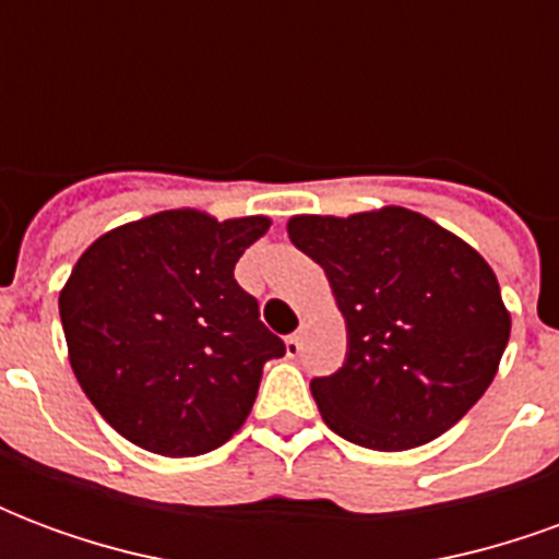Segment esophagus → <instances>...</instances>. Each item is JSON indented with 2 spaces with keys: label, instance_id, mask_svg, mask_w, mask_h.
<instances>
[{
  "label": "esophagus",
  "instance_id": "1",
  "mask_svg": "<svg viewBox=\"0 0 559 559\" xmlns=\"http://www.w3.org/2000/svg\"><path fill=\"white\" fill-rule=\"evenodd\" d=\"M302 338H305V326L296 329L290 338H287V356H299V350H302Z\"/></svg>",
  "mask_w": 559,
  "mask_h": 559
}]
</instances>
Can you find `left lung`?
Instances as JSON below:
<instances>
[{"mask_svg": "<svg viewBox=\"0 0 559 559\" xmlns=\"http://www.w3.org/2000/svg\"><path fill=\"white\" fill-rule=\"evenodd\" d=\"M290 242L323 266L347 326V359L311 380L329 428L404 452L449 431L500 368L512 317L485 257L404 206L293 215Z\"/></svg>", "mask_w": 559, "mask_h": 559, "instance_id": "8db88e82", "label": "left lung"}]
</instances>
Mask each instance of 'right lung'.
<instances>
[{
	"label": "right lung",
	"mask_w": 559,
	"mask_h": 559,
	"mask_svg": "<svg viewBox=\"0 0 559 559\" xmlns=\"http://www.w3.org/2000/svg\"><path fill=\"white\" fill-rule=\"evenodd\" d=\"M269 224L167 209L107 230L80 254L59 293L68 362L126 440L191 457L242 428L263 365L284 356L257 299L233 278Z\"/></svg>",
	"instance_id": "1"
}]
</instances>
